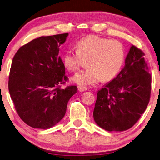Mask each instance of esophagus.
Wrapping results in <instances>:
<instances>
[{
	"instance_id": "esophagus-1",
	"label": "esophagus",
	"mask_w": 160,
	"mask_h": 160,
	"mask_svg": "<svg viewBox=\"0 0 160 160\" xmlns=\"http://www.w3.org/2000/svg\"><path fill=\"white\" fill-rule=\"evenodd\" d=\"M78 91H79V92H85V91H86V90H87V88H82V87H80V86H78Z\"/></svg>"
}]
</instances>
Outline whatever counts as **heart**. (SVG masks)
<instances>
[{
	"instance_id": "1",
	"label": "heart",
	"mask_w": 160,
	"mask_h": 160,
	"mask_svg": "<svg viewBox=\"0 0 160 160\" xmlns=\"http://www.w3.org/2000/svg\"><path fill=\"white\" fill-rule=\"evenodd\" d=\"M76 51L68 50L63 57V64L69 71L76 72L88 62V69L72 78V81L87 88L101 80L109 82L121 71L125 59L122 43L117 40L91 35L78 42Z\"/></svg>"
}]
</instances>
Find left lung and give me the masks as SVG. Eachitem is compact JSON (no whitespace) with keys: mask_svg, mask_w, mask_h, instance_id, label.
Listing matches in <instances>:
<instances>
[{"mask_svg":"<svg viewBox=\"0 0 160 160\" xmlns=\"http://www.w3.org/2000/svg\"><path fill=\"white\" fill-rule=\"evenodd\" d=\"M144 56L141 49L132 45L120 73L98 92L93 115L101 128L109 132L129 129L146 110L152 77Z\"/></svg>","mask_w":160,"mask_h":160,"instance_id":"8db88e82","label":"left lung"}]
</instances>
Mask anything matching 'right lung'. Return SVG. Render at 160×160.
<instances>
[{"label": "right lung", "mask_w": 160, "mask_h": 160, "mask_svg": "<svg viewBox=\"0 0 160 160\" xmlns=\"http://www.w3.org/2000/svg\"><path fill=\"white\" fill-rule=\"evenodd\" d=\"M68 33L41 36L20 48L12 63L8 89L19 118L33 128L48 129L65 115L78 91L68 80L59 55Z\"/></svg>", "instance_id": "obj_1"}]
</instances>
